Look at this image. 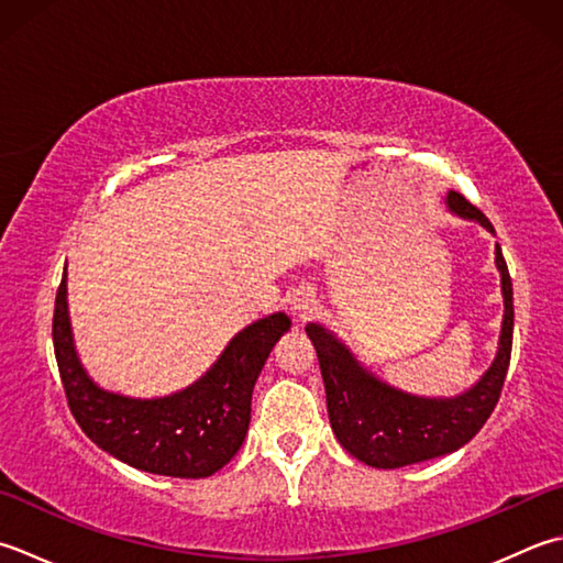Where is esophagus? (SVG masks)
<instances>
[{
  "mask_svg": "<svg viewBox=\"0 0 563 563\" xmlns=\"http://www.w3.org/2000/svg\"><path fill=\"white\" fill-rule=\"evenodd\" d=\"M314 307H317V300H314V295L310 290L300 288V290H295L290 295V310L297 319H300V322H305V319L312 317Z\"/></svg>",
  "mask_w": 563,
  "mask_h": 563,
  "instance_id": "obj_1",
  "label": "esophagus"
}]
</instances>
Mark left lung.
Masks as SVG:
<instances>
[{
  "instance_id": "8db88e82",
  "label": "left lung",
  "mask_w": 563,
  "mask_h": 563,
  "mask_svg": "<svg viewBox=\"0 0 563 563\" xmlns=\"http://www.w3.org/2000/svg\"><path fill=\"white\" fill-rule=\"evenodd\" d=\"M446 205L454 214L473 219L493 231L488 217L464 195L451 190ZM495 266L500 271L505 300L498 354L483 378L456 398H420L390 388L388 383L363 368L329 329L322 324L305 327L322 368L329 422L339 444L351 456L373 468H402L451 454L481 432L498 405L512 351V280L498 244H495Z\"/></svg>"
}]
</instances>
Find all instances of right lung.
<instances>
[{"label": "right lung", "instance_id": "1", "mask_svg": "<svg viewBox=\"0 0 563 563\" xmlns=\"http://www.w3.org/2000/svg\"><path fill=\"white\" fill-rule=\"evenodd\" d=\"M68 275L53 310V349L70 412L82 432L124 464L173 478H207L241 449L251 422V393L290 317L275 312L229 341L200 380L165 398L139 400L102 390L87 376L73 344Z\"/></svg>", "mask_w": 563, "mask_h": 563}]
</instances>
